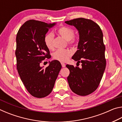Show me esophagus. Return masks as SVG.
<instances>
[{
  "label": "esophagus",
  "mask_w": 122,
  "mask_h": 122,
  "mask_svg": "<svg viewBox=\"0 0 122 122\" xmlns=\"http://www.w3.org/2000/svg\"><path fill=\"white\" fill-rule=\"evenodd\" d=\"M61 65H62V67H66V65L64 63H61Z\"/></svg>",
  "instance_id": "esophagus-1"
}]
</instances>
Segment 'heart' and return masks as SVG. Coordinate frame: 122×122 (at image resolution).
I'll list each match as a JSON object with an SVG mask.
<instances>
[{"mask_svg":"<svg viewBox=\"0 0 122 122\" xmlns=\"http://www.w3.org/2000/svg\"><path fill=\"white\" fill-rule=\"evenodd\" d=\"M57 32L66 41H68L69 45L74 44L75 41L73 39L74 31L73 29L67 26H62L58 29ZM53 39L54 35L52 33H48L45 36L44 43L47 48L49 49H51L53 48ZM71 55L72 51L70 49H59L53 54V58L55 60L65 62L69 59Z\"/></svg>","mask_w":122,"mask_h":122,"instance_id":"heart-1","label":"heart"}]
</instances>
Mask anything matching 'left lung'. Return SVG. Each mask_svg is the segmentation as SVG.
I'll use <instances>...</instances> for the list:
<instances>
[{
    "label": "left lung",
    "instance_id": "1",
    "mask_svg": "<svg viewBox=\"0 0 122 122\" xmlns=\"http://www.w3.org/2000/svg\"><path fill=\"white\" fill-rule=\"evenodd\" d=\"M65 23L74 26L78 30V50L72 59L77 63H82L81 68L66 65L70 71L68 82L74 93L86 96L97 88L106 69V47L103 33L100 27L90 19L80 18Z\"/></svg>",
    "mask_w": 122,
    "mask_h": 122
}]
</instances>
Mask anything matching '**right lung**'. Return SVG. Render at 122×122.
<instances>
[{"mask_svg": "<svg viewBox=\"0 0 122 122\" xmlns=\"http://www.w3.org/2000/svg\"><path fill=\"white\" fill-rule=\"evenodd\" d=\"M55 24L30 20L22 25L16 34V68L29 93L37 98L51 93L62 67L56 60L49 62L46 68L40 65L49 56L45 36Z\"/></svg>", "mask_w": 122, "mask_h": 122, "instance_id": "1", "label": "right lung"}]
</instances>
